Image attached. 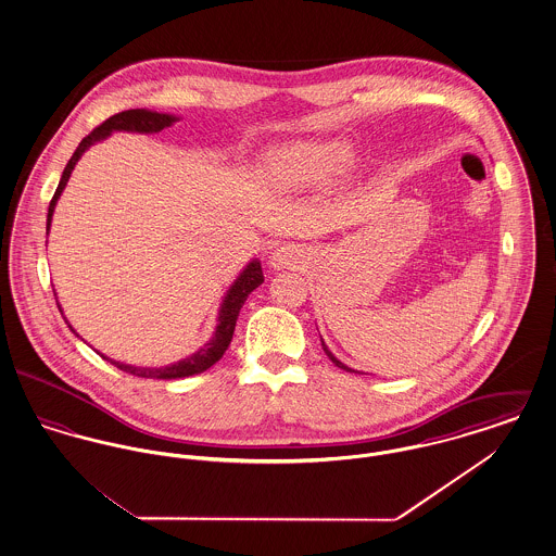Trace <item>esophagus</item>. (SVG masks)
Wrapping results in <instances>:
<instances>
[{
  "mask_svg": "<svg viewBox=\"0 0 556 556\" xmlns=\"http://www.w3.org/2000/svg\"><path fill=\"white\" fill-rule=\"evenodd\" d=\"M302 261V250L295 245H281L268 256V265L273 268H293Z\"/></svg>",
  "mask_w": 556,
  "mask_h": 556,
  "instance_id": "34e87169",
  "label": "esophagus"
}]
</instances>
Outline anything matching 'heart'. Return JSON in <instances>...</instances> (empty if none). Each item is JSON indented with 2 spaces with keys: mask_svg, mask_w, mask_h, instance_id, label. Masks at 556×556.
I'll list each match as a JSON object with an SVG mask.
<instances>
[{
  "mask_svg": "<svg viewBox=\"0 0 556 556\" xmlns=\"http://www.w3.org/2000/svg\"><path fill=\"white\" fill-rule=\"evenodd\" d=\"M356 160L344 139L302 141L277 148L265 162L266 175L281 186H323L345 175Z\"/></svg>",
  "mask_w": 556,
  "mask_h": 556,
  "instance_id": "b5f03b06",
  "label": "heart"
}]
</instances>
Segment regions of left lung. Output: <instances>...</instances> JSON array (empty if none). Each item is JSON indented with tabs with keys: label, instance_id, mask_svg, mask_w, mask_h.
I'll list each match as a JSON object with an SVG mask.
<instances>
[{
	"label": "left lung",
	"instance_id": "obj_1",
	"mask_svg": "<svg viewBox=\"0 0 556 556\" xmlns=\"http://www.w3.org/2000/svg\"><path fill=\"white\" fill-rule=\"evenodd\" d=\"M320 342H323V340H320ZM323 350H325V354H327V356H329V358H331V361H333V365H336V367H340V369H344V370H350V372H356V370H352V369H348V367H345L344 363H342V361H338V358H336V356H333V354H331V352H329V348H327V345H325V342H323Z\"/></svg>",
	"mask_w": 556,
	"mask_h": 556
}]
</instances>
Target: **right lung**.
I'll use <instances>...</instances> for the list:
<instances>
[{
	"instance_id": "obj_1",
	"label": "right lung",
	"mask_w": 556,
	"mask_h": 556,
	"mask_svg": "<svg viewBox=\"0 0 556 556\" xmlns=\"http://www.w3.org/2000/svg\"><path fill=\"white\" fill-rule=\"evenodd\" d=\"M177 118L170 116V114H159V112H150V110H125V112H118L114 116L106 118L102 125H98L93 131L89 132L87 137H83V141L79 143V148L75 150V154L68 160L64 173H62V179L58 184V189L53 193L52 202H50V208H48V229H50V223H52L53 206L62 193V189L66 187V181L75 168V164L79 162L83 152L93 146L96 141L104 139L112 131H135V132H159L173 125ZM265 281L263 277V268L258 261H252L250 265L243 268V273L239 275L238 281L231 286V290L227 291L225 300H223V306H220V313H218V325H216V331H214V338L211 340V344L204 345L200 352L191 354L189 358H184L170 367H162V369H141V367H129V365H123V363H114L110 361L116 369L125 370V372H131L137 377H146V379H181V377H189V375H198L202 370L211 369L212 365L216 361L223 358L225 350L231 344L233 340V331H236V323H238L239 311L243 306V302L248 300V295L252 291L256 290L261 283Z\"/></svg>"
}]
</instances>
